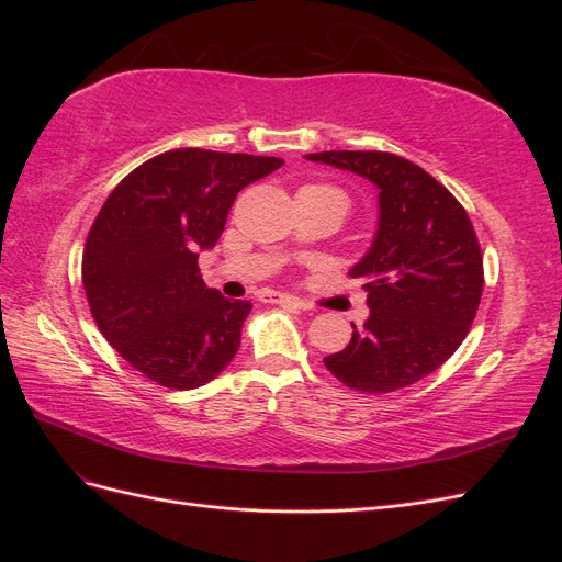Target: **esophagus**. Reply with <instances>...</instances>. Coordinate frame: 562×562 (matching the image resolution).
Listing matches in <instances>:
<instances>
[{
    "instance_id": "1",
    "label": "esophagus",
    "mask_w": 562,
    "mask_h": 562,
    "mask_svg": "<svg viewBox=\"0 0 562 562\" xmlns=\"http://www.w3.org/2000/svg\"><path fill=\"white\" fill-rule=\"evenodd\" d=\"M262 300L271 302V304H283V307H293V310H310L300 297H293L288 293H267V295H262Z\"/></svg>"
}]
</instances>
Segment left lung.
Listing matches in <instances>:
<instances>
[{"mask_svg": "<svg viewBox=\"0 0 562 562\" xmlns=\"http://www.w3.org/2000/svg\"><path fill=\"white\" fill-rule=\"evenodd\" d=\"M310 161L356 173L378 190V229L349 269L370 316L323 359L363 394H389L431 375L462 345L483 295V255L467 211L424 168L391 151H316Z\"/></svg>", "mask_w": 562, "mask_h": 562, "instance_id": "1", "label": "left lung"}]
</instances>
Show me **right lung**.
Returning a JSON list of instances; mask_svg holds the SVG:
<instances>
[{
	"label": "right lung",
	"instance_id": "right-lung-1",
	"mask_svg": "<svg viewBox=\"0 0 562 562\" xmlns=\"http://www.w3.org/2000/svg\"><path fill=\"white\" fill-rule=\"evenodd\" d=\"M281 164L171 149L131 171L100 209L83 248V291L100 333L151 382L203 386L239 351L252 304L209 288L196 260L217 244L236 194Z\"/></svg>",
	"mask_w": 562,
	"mask_h": 562
}]
</instances>
